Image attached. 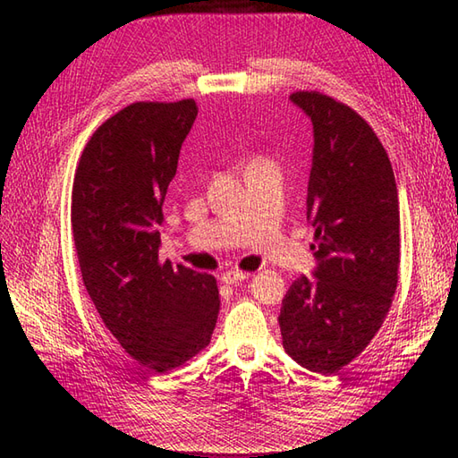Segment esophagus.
I'll return each instance as SVG.
<instances>
[{"instance_id":"esophagus-1","label":"esophagus","mask_w":458,"mask_h":458,"mask_svg":"<svg viewBox=\"0 0 458 458\" xmlns=\"http://www.w3.org/2000/svg\"><path fill=\"white\" fill-rule=\"evenodd\" d=\"M250 277V274L246 271H236V269H230L226 274H222V281L228 285H234V284H242V281H246Z\"/></svg>"}]
</instances>
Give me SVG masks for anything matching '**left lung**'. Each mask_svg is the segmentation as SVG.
<instances>
[{
  "label": "left lung",
  "instance_id": "obj_1",
  "mask_svg": "<svg viewBox=\"0 0 458 458\" xmlns=\"http://www.w3.org/2000/svg\"><path fill=\"white\" fill-rule=\"evenodd\" d=\"M313 123L307 220L313 277L281 303L285 352L318 374H336L382 327L397 287L400 202L392 163L372 128L325 94L289 96Z\"/></svg>",
  "mask_w": 458,
  "mask_h": 458
}]
</instances>
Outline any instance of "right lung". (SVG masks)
Masks as SVG:
<instances>
[{
	"instance_id": "add662e5",
	"label": "right lung",
	"mask_w": 458,
	"mask_h": 458,
	"mask_svg": "<svg viewBox=\"0 0 458 458\" xmlns=\"http://www.w3.org/2000/svg\"><path fill=\"white\" fill-rule=\"evenodd\" d=\"M194 100L135 102L86 143L72 184V238L106 328L148 372L165 374L210 343L220 295L208 274L159 261L163 200Z\"/></svg>"
}]
</instances>
